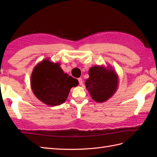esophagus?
Wrapping results in <instances>:
<instances>
[{
    "mask_svg": "<svg viewBox=\"0 0 157 157\" xmlns=\"http://www.w3.org/2000/svg\"><path fill=\"white\" fill-rule=\"evenodd\" d=\"M78 81H79V85H80V86H82V85H83V80H82V79L81 78H78Z\"/></svg>",
    "mask_w": 157,
    "mask_h": 157,
    "instance_id": "esophagus-1",
    "label": "esophagus"
}]
</instances>
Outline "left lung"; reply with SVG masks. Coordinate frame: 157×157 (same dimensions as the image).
<instances>
[{
    "instance_id": "obj_1",
    "label": "left lung",
    "mask_w": 157,
    "mask_h": 157,
    "mask_svg": "<svg viewBox=\"0 0 157 157\" xmlns=\"http://www.w3.org/2000/svg\"><path fill=\"white\" fill-rule=\"evenodd\" d=\"M86 87L92 98L97 102H104L111 98L119 85V77L111 66L96 65L90 68Z\"/></svg>"
}]
</instances>
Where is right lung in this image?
Masks as SVG:
<instances>
[{"instance_id":"right-lung-1","label":"right lung","mask_w":157,"mask_h":157,"mask_svg":"<svg viewBox=\"0 0 157 157\" xmlns=\"http://www.w3.org/2000/svg\"><path fill=\"white\" fill-rule=\"evenodd\" d=\"M76 79L65 73L59 63L42 60L33 69L30 85L35 96L44 104L55 106L63 104L70 90L78 85Z\"/></svg>"}]
</instances>
